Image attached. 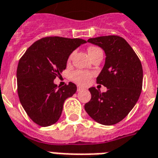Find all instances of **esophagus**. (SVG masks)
I'll return each mask as SVG.
<instances>
[{"mask_svg":"<svg viewBox=\"0 0 158 158\" xmlns=\"http://www.w3.org/2000/svg\"><path fill=\"white\" fill-rule=\"evenodd\" d=\"M84 88L80 87V86H78V88H77V91H78V92H80V91H82V90H84Z\"/></svg>","mask_w":158,"mask_h":158,"instance_id":"34e87169","label":"esophagus"}]
</instances>
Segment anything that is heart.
Returning <instances> with one entry per match:
<instances>
[{"label": "heart", "instance_id": "heart-1", "mask_svg": "<svg viewBox=\"0 0 158 158\" xmlns=\"http://www.w3.org/2000/svg\"><path fill=\"white\" fill-rule=\"evenodd\" d=\"M98 50H100L99 48L95 46H91L88 49V52H89V56H91L92 55H94L96 51H98ZM74 53L73 52L69 55V60H71L72 57L74 56ZM90 78H91V74L89 73V72H86V71L83 70H77L74 71L73 74H71V79H73L74 82H76L77 84H82V85H85L87 84L90 80Z\"/></svg>", "mask_w": 158, "mask_h": 158}]
</instances>
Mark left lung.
I'll use <instances>...</instances> for the list:
<instances>
[{"instance_id": "8db88e82", "label": "left lung", "mask_w": 158, "mask_h": 158, "mask_svg": "<svg viewBox=\"0 0 158 158\" xmlns=\"http://www.w3.org/2000/svg\"><path fill=\"white\" fill-rule=\"evenodd\" d=\"M88 42L105 52V64L97 77V84L107 87V91L89 89L91 99L85 103V111L100 124H116L129 114L139 98L143 88L142 64L132 47L120 36H99Z\"/></svg>"}]
</instances>
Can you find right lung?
<instances>
[{
	"instance_id": "obj_1",
	"label": "right lung",
	"mask_w": 158,
	"mask_h": 158,
	"mask_svg": "<svg viewBox=\"0 0 158 158\" xmlns=\"http://www.w3.org/2000/svg\"><path fill=\"white\" fill-rule=\"evenodd\" d=\"M86 40L59 36L44 37L29 47L18 64L17 92L26 114L36 124L48 127L61 116L66 98L75 94L69 82L58 87L54 79L66 69L70 54Z\"/></svg>"
}]
</instances>
